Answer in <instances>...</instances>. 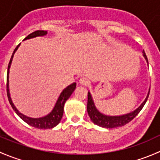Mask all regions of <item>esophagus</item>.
Segmentation results:
<instances>
[{
	"label": "esophagus",
	"instance_id": "esophagus-1",
	"mask_svg": "<svg viewBox=\"0 0 160 160\" xmlns=\"http://www.w3.org/2000/svg\"><path fill=\"white\" fill-rule=\"evenodd\" d=\"M79 82H80V83L81 85H85V86H86V85H88L90 83L89 80L85 77H81V78L80 79V80H79Z\"/></svg>",
	"mask_w": 160,
	"mask_h": 160
}]
</instances>
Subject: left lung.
Instances as JSON below:
<instances>
[{
    "instance_id": "left-lung-1",
    "label": "left lung",
    "mask_w": 160,
    "mask_h": 160,
    "mask_svg": "<svg viewBox=\"0 0 160 160\" xmlns=\"http://www.w3.org/2000/svg\"><path fill=\"white\" fill-rule=\"evenodd\" d=\"M142 53L143 56H144L145 59H146V62H148L147 56H146L144 50H143ZM149 92H148L147 97L146 98L145 101L142 103V104L138 108L135 109V111H132V112L128 113V114H123V115L120 116H108L105 115V114H103L102 113L100 112V111L96 108V107H95L94 103H93V99H92L91 94H90V92L88 91L87 110H88V114H89L90 120H91L95 125L105 128H118V127H122L123 126V125H126L128 122H130L134 118L136 117L137 114L140 112V111H141L142 109V108L144 107L145 104L146 103L148 98H149Z\"/></svg>"
}]
</instances>
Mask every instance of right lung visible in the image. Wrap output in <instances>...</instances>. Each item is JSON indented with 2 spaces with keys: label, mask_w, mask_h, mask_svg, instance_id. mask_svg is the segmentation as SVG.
Segmentation results:
<instances>
[{
  "label": "right lung",
  "mask_w": 160,
  "mask_h": 160,
  "mask_svg": "<svg viewBox=\"0 0 160 160\" xmlns=\"http://www.w3.org/2000/svg\"><path fill=\"white\" fill-rule=\"evenodd\" d=\"M47 34L46 31L43 30H38L35 31V32H32V33L29 34L26 38L24 40L29 39V38H35L37 36H43V35H46ZM20 44L18 45L17 47L15 48V49L14 50L12 53V56L10 59V62H9L8 67V72H7V95L8 98V101L12 107L13 110L15 111L16 114L24 121V122H26L27 124L31 125L32 127H35L36 128H40V129H48V128H52L55 126L58 125V124L60 122L61 119H62V114H63V108H64V104H65L66 101L69 99V98L71 96V94L72 93V92L75 90L76 86H77V83H72V84L69 85L68 87L65 88L62 92H61L60 95H59V98H58L57 101H56V104H55V107L53 108L52 111L49 113L47 115L44 116V117L38 118H32L27 117V116L24 115L23 114L19 112L18 111V109L16 108L15 106L13 104L12 101H11V98L10 96V93H9V69L11 67V62H12L13 56H14V52L17 51L18 48L19 47Z\"/></svg>",
  "instance_id": "obj_1"
}]
</instances>
